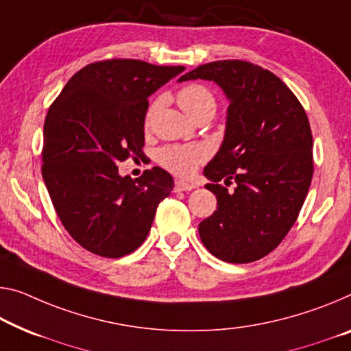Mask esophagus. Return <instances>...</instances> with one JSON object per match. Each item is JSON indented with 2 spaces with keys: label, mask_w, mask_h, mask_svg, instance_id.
Masks as SVG:
<instances>
[{
  "label": "esophagus",
  "mask_w": 351,
  "mask_h": 351,
  "mask_svg": "<svg viewBox=\"0 0 351 351\" xmlns=\"http://www.w3.org/2000/svg\"><path fill=\"white\" fill-rule=\"evenodd\" d=\"M196 188V185L194 183H190V182H183V180H177L176 182V191H191Z\"/></svg>",
  "instance_id": "obj_1"
}]
</instances>
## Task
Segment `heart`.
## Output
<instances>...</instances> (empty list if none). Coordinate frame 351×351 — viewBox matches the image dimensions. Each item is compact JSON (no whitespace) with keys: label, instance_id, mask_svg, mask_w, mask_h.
<instances>
[{"label":"heart","instance_id":"heart-1","mask_svg":"<svg viewBox=\"0 0 351 351\" xmlns=\"http://www.w3.org/2000/svg\"><path fill=\"white\" fill-rule=\"evenodd\" d=\"M177 104L190 117H196L201 112H213L217 108V100L207 86L191 83L183 86L177 93ZM155 106L150 105L145 112V123L152 119ZM208 157V149L204 144H169L161 147L157 152L158 163L177 176H190L196 168Z\"/></svg>","mask_w":351,"mask_h":351}]
</instances>
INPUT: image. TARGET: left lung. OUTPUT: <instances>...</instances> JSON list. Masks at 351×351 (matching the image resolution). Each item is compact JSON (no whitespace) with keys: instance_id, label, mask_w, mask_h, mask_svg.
Masks as SVG:
<instances>
[{"instance_id":"8db88e82","label":"left lung","mask_w":351,"mask_h":351,"mask_svg":"<svg viewBox=\"0 0 351 351\" xmlns=\"http://www.w3.org/2000/svg\"><path fill=\"white\" fill-rule=\"evenodd\" d=\"M197 78L219 84L230 101L223 145L204 169L217 210L201 221L199 235L221 261L254 262L289 234L309 191V119L289 86L252 62H208L179 82Z\"/></svg>"}]
</instances>
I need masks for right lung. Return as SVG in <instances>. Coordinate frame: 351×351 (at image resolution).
I'll list each match as a JSON object with an SVG mask.
<instances>
[{
    "label": "right lung",
    "mask_w": 351,
    "mask_h": 351,
    "mask_svg": "<svg viewBox=\"0 0 351 351\" xmlns=\"http://www.w3.org/2000/svg\"><path fill=\"white\" fill-rule=\"evenodd\" d=\"M183 70L119 58L88 64L47 112L42 177L62 226L93 254L119 258L141 246L174 188L158 166L133 180L117 165L143 157L147 97Z\"/></svg>",
    "instance_id": "obj_1"
}]
</instances>
